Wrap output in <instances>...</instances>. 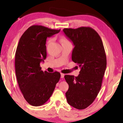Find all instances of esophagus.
<instances>
[{"label":"esophagus","instance_id":"obj_1","mask_svg":"<svg viewBox=\"0 0 123 123\" xmlns=\"http://www.w3.org/2000/svg\"><path fill=\"white\" fill-rule=\"evenodd\" d=\"M64 76V74L63 73H61V78H63Z\"/></svg>","mask_w":123,"mask_h":123}]
</instances>
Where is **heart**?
<instances>
[{
  "mask_svg": "<svg viewBox=\"0 0 123 123\" xmlns=\"http://www.w3.org/2000/svg\"><path fill=\"white\" fill-rule=\"evenodd\" d=\"M50 42V40L49 42H48V43H49ZM69 42L68 41V40L67 38H64V37H63V38H62L61 39V43H63V42Z\"/></svg>",
  "mask_w": 123,
  "mask_h": 123,
  "instance_id": "1",
  "label": "heart"
}]
</instances>
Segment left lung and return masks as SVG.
<instances>
[{
  "label": "left lung",
  "mask_w": 123,
  "mask_h": 123,
  "mask_svg": "<svg viewBox=\"0 0 123 123\" xmlns=\"http://www.w3.org/2000/svg\"><path fill=\"white\" fill-rule=\"evenodd\" d=\"M63 31L74 45L72 59L81 70L78 76L66 75L69 85L68 103L78 110L88 107L101 88L106 68V56L100 37L90 27L65 28Z\"/></svg>",
  "instance_id": "8db88e82"
}]
</instances>
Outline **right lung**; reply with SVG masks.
I'll list each match as a JSON object with an SVG mask.
<instances>
[{
	"instance_id": "right-lung-1",
	"label": "right lung",
	"mask_w": 123,
	"mask_h": 123,
	"mask_svg": "<svg viewBox=\"0 0 123 123\" xmlns=\"http://www.w3.org/2000/svg\"><path fill=\"white\" fill-rule=\"evenodd\" d=\"M60 31V29L32 25L22 35L17 47V80L25 99L34 106L42 105L48 100L61 77L59 72H44L40 67V62L47 57V38Z\"/></svg>"
}]
</instances>
